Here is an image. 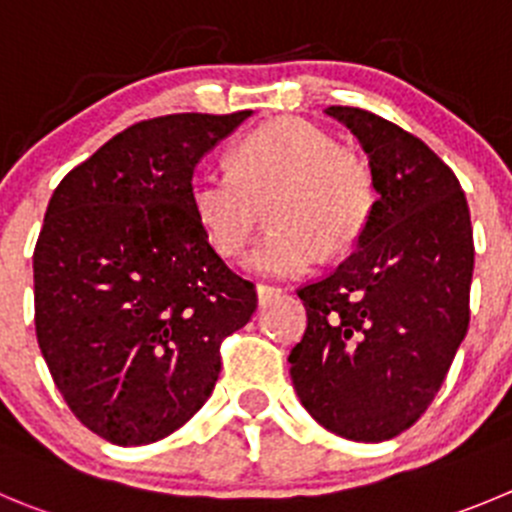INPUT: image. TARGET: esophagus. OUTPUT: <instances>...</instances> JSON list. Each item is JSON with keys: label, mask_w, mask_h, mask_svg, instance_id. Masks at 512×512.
I'll return each instance as SVG.
<instances>
[{"label": "esophagus", "mask_w": 512, "mask_h": 512, "mask_svg": "<svg viewBox=\"0 0 512 512\" xmlns=\"http://www.w3.org/2000/svg\"><path fill=\"white\" fill-rule=\"evenodd\" d=\"M256 299H259V306H271L276 299H281V289H274V286H256Z\"/></svg>", "instance_id": "obj_1"}]
</instances>
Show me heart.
<instances>
[{
	"label": "heart",
	"mask_w": 512,
	"mask_h": 512,
	"mask_svg": "<svg viewBox=\"0 0 512 512\" xmlns=\"http://www.w3.org/2000/svg\"><path fill=\"white\" fill-rule=\"evenodd\" d=\"M193 216L213 251L236 256L259 206L269 231L248 253V271L296 279L321 251L339 256L362 238L374 211V173L352 148L301 118H281L248 133L233 150V173L198 168L188 183Z\"/></svg>",
	"instance_id": "heart-1"
}]
</instances>
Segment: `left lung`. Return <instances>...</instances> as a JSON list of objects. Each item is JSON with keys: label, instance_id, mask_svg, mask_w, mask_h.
I'll return each instance as SVG.
<instances>
[{"label": "left lung", "instance_id": "1", "mask_svg": "<svg viewBox=\"0 0 512 512\" xmlns=\"http://www.w3.org/2000/svg\"><path fill=\"white\" fill-rule=\"evenodd\" d=\"M367 153L372 218L334 274L299 289L306 332L291 349L301 405L329 432L392 440L430 407L470 321V211L455 173L399 125L326 107Z\"/></svg>", "mask_w": 512, "mask_h": 512}]
</instances>
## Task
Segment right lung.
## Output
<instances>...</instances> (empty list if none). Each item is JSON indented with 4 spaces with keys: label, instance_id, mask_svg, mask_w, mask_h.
Listing matches in <instances>:
<instances>
[{
    "label": "right lung",
    "instance_id": "1",
    "mask_svg": "<svg viewBox=\"0 0 512 512\" xmlns=\"http://www.w3.org/2000/svg\"><path fill=\"white\" fill-rule=\"evenodd\" d=\"M251 110L145 120L62 178L34 248V326L77 420L150 445L211 397L221 339L256 309L193 216L196 165Z\"/></svg>",
    "mask_w": 512,
    "mask_h": 512
}]
</instances>
